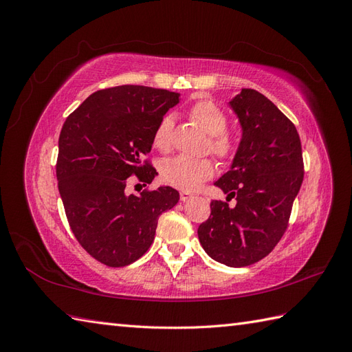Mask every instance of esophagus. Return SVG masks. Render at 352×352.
<instances>
[{"mask_svg":"<svg viewBox=\"0 0 352 352\" xmlns=\"http://www.w3.org/2000/svg\"><path fill=\"white\" fill-rule=\"evenodd\" d=\"M190 199H192V195H190L189 192H185V190H184V192H180V201H182V202H188V201H190Z\"/></svg>","mask_w":352,"mask_h":352,"instance_id":"obj_1","label":"esophagus"}]
</instances>
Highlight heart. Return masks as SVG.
I'll use <instances>...</instances> for the list:
<instances>
[{
	"label": "heart",
	"mask_w": 352,
	"mask_h": 352,
	"mask_svg": "<svg viewBox=\"0 0 352 352\" xmlns=\"http://www.w3.org/2000/svg\"><path fill=\"white\" fill-rule=\"evenodd\" d=\"M192 119L201 126L208 138V150L221 160H230L236 154L238 142L226 132L228 116L211 100H199L189 110ZM173 117L167 114L158 122L153 136V144L160 151H168L172 144ZM214 173V166L208 158H189L179 155L170 158L160 168L166 184L180 190H194Z\"/></svg>",
	"instance_id": "obj_1"
}]
</instances>
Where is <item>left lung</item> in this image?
<instances>
[{"label":"left lung","instance_id":"obj_1","mask_svg":"<svg viewBox=\"0 0 352 352\" xmlns=\"http://www.w3.org/2000/svg\"><path fill=\"white\" fill-rule=\"evenodd\" d=\"M242 138L230 168L214 185L236 206L211 201V214L198 239L212 260L245 267L264 258L287 228L294 199L304 179L296 127L255 89H241L229 101Z\"/></svg>","mask_w":352,"mask_h":352}]
</instances>
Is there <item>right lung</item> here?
Listing matches in <instances>:
<instances>
[{
	"label": "right lung",
	"instance_id": "right-lung-1",
	"mask_svg": "<svg viewBox=\"0 0 352 352\" xmlns=\"http://www.w3.org/2000/svg\"><path fill=\"white\" fill-rule=\"evenodd\" d=\"M180 94L141 85L94 92L63 124L57 180L74 236L109 267L132 264L154 241L162 212L179 192L170 186L126 194L127 177L151 184L155 168L141 158L151 151L158 122Z\"/></svg>",
	"mask_w": 352,
	"mask_h": 352
}]
</instances>
